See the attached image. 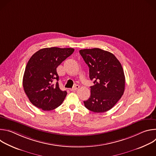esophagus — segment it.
Returning <instances> with one entry per match:
<instances>
[{"label":"esophagus","instance_id":"1","mask_svg":"<svg viewBox=\"0 0 156 156\" xmlns=\"http://www.w3.org/2000/svg\"><path fill=\"white\" fill-rule=\"evenodd\" d=\"M79 88H80V86L78 85V84H76V85H75V86L74 87L70 89V91H76V90H78V89H79Z\"/></svg>","mask_w":156,"mask_h":156}]
</instances>
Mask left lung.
<instances>
[{
    "mask_svg": "<svg viewBox=\"0 0 156 156\" xmlns=\"http://www.w3.org/2000/svg\"><path fill=\"white\" fill-rule=\"evenodd\" d=\"M90 69V78L94 80L91 96L84 101L92 112L102 113L112 108L125 91V77L122 66L112 53L99 48L80 51Z\"/></svg>",
    "mask_w": 156,
    "mask_h": 156,
    "instance_id": "obj_1",
    "label": "left lung"
}]
</instances>
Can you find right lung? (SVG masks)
I'll use <instances>...</instances> for the list:
<instances>
[{
    "mask_svg": "<svg viewBox=\"0 0 156 156\" xmlns=\"http://www.w3.org/2000/svg\"><path fill=\"white\" fill-rule=\"evenodd\" d=\"M74 51L73 48H44L30 58L23 75V86L30 101L34 106L49 111L62 104L67 93L59 87L57 68ZM55 80L58 81L54 84Z\"/></svg>",
    "mask_w": 156,
    "mask_h": 156,
    "instance_id": "1",
    "label": "right lung"
}]
</instances>
